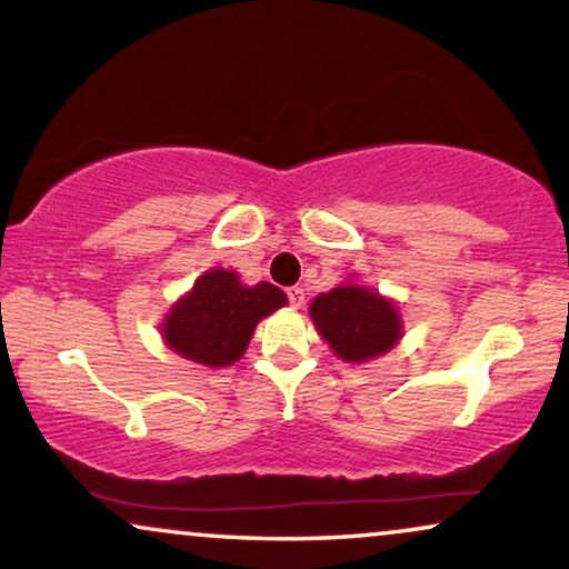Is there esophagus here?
Listing matches in <instances>:
<instances>
[{
	"label": "esophagus",
	"instance_id": "esophagus-1",
	"mask_svg": "<svg viewBox=\"0 0 569 569\" xmlns=\"http://www.w3.org/2000/svg\"><path fill=\"white\" fill-rule=\"evenodd\" d=\"M286 293H288V301H291V307L299 309L301 303H303V288L301 286H291Z\"/></svg>",
	"mask_w": 569,
	"mask_h": 569
}]
</instances>
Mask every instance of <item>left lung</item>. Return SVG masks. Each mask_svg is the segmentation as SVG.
<instances>
[{
  "instance_id": "left-lung-1",
  "label": "left lung",
  "mask_w": 569,
  "mask_h": 569,
  "mask_svg": "<svg viewBox=\"0 0 569 569\" xmlns=\"http://www.w3.org/2000/svg\"><path fill=\"white\" fill-rule=\"evenodd\" d=\"M309 317L332 353L346 363H368L387 356L405 335L397 301L353 278L315 296Z\"/></svg>"
}]
</instances>
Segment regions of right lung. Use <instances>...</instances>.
Masks as SVG:
<instances>
[{
    "mask_svg": "<svg viewBox=\"0 0 569 569\" xmlns=\"http://www.w3.org/2000/svg\"><path fill=\"white\" fill-rule=\"evenodd\" d=\"M286 303V293L273 283L244 286L237 270L211 268L172 303L159 332L164 346L186 361L223 368L244 356L260 319Z\"/></svg>",
    "mask_w": 569,
    "mask_h": 569,
    "instance_id": "add662e5",
    "label": "right lung"
}]
</instances>
